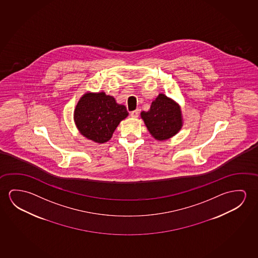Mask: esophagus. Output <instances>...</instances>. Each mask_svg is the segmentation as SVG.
<instances>
[{"label":"esophagus","mask_w":258,"mask_h":258,"mask_svg":"<svg viewBox=\"0 0 258 258\" xmlns=\"http://www.w3.org/2000/svg\"><path fill=\"white\" fill-rule=\"evenodd\" d=\"M139 115V110H135V111H131V116L132 118H138Z\"/></svg>","instance_id":"1"}]
</instances>
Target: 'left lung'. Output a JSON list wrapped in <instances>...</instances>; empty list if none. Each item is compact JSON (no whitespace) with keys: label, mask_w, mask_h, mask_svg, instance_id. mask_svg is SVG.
Returning <instances> with one entry per match:
<instances>
[{"label":"left lung","mask_w":258,"mask_h":258,"mask_svg":"<svg viewBox=\"0 0 258 258\" xmlns=\"http://www.w3.org/2000/svg\"><path fill=\"white\" fill-rule=\"evenodd\" d=\"M141 118L151 135L159 141L171 139L182 127L179 105L163 94L152 102L149 111L141 112Z\"/></svg>","instance_id":"8db88e82"}]
</instances>
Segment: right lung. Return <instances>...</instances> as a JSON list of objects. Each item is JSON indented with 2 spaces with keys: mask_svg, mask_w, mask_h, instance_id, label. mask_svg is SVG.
I'll list each match as a JSON object with an SVG mask.
<instances>
[{
  "mask_svg": "<svg viewBox=\"0 0 258 258\" xmlns=\"http://www.w3.org/2000/svg\"><path fill=\"white\" fill-rule=\"evenodd\" d=\"M128 115L127 109L116 103L113 96L101 93H86L74 111L76 126L81 135L95 143L109 141L119 122Z\"/></svg>",
  "mask_w": 258,
  "mask_h": 258,
  "instance_id": "right-lung-1",
  "label": "right lung"
}]
</instances>
